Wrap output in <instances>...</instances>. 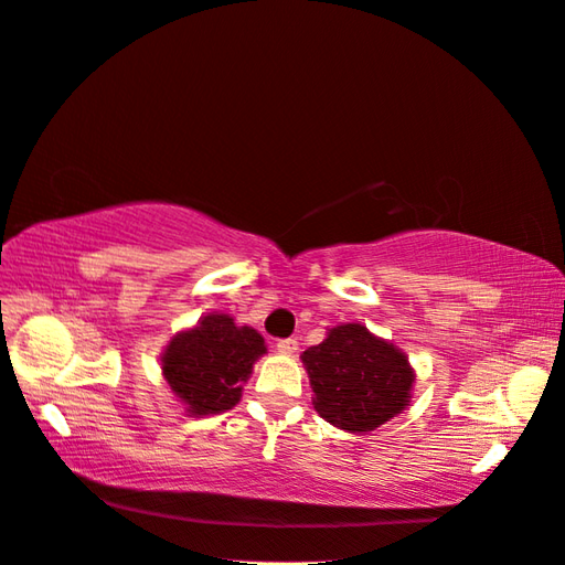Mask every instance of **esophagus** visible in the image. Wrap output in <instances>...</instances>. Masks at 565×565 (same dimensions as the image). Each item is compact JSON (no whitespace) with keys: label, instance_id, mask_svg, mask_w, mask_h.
<instances>
[{"label":"esophagus","instance_id":"1","mask_svg":"<svg viewBox=\"0 0 565 565\" xmlns=\"http://www.w3.org/2000/svg\"><path fill=\"white\" fill-rule=\"evenodd\" d=\"M277 352H281V354H296L298 352V340L296 338L277 340Z\"/></svg>","mask_w":565,"mask_h":565}]
</instances>
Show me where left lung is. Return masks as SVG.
<instances>
[{
  "instance_id": "8db88e82",
  "label": "left lung",
  "mask_w": 565,
  "mask_h": 565,
  "mask_svg": "<svg viewBox=\"0 0 565 565\" xmlns=\"http://www.w3.org/2000/svg\"><path fill=\"white\" fill-rule=\"evenodd\" d=\"M315 411L352 434L373 431L411 404L415 371L394 342L361 323H342L302 352Z\"/></svg>"
}]
</instances>
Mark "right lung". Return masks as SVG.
Instances as JSON below:
<instances>
[{
    "label": "right lung",
    "mask_w": 565,
    "mask_h": 565,
    "mask_svg": "<svg viewBox=\"0 0 565 565\" xmlns=\"http://www.w3.org/2000/svg\"><path fill=\"white\" fill-rule=\"evenodd\" d=\"M265 352L256 329L215 312L171 338L161 354V373L190 415H215L239 404L253 363Z\"/></svg>",
    "instance_id": "add662e5"
}]
</instances>
